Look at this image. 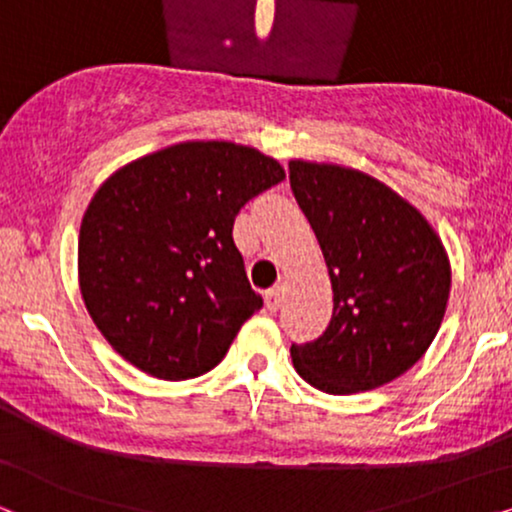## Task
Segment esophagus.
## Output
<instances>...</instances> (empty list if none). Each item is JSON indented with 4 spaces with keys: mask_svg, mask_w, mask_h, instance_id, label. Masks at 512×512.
Instances as JSON below:
<instances>
[{
    "mask_svg": "<svg viewBox=\"0 0 512 512\" xmlns=\"http://www.w3.org/2000/svg\"><path fill=\"white\" fill-rule=\"evenodd\" d=\"M281 302H283L281 288H271V290L264 292V306H267L269 311H278V309H281Z\"/></svg>",
    "mask_w": 512,
    "mask_h": 512,
    "instance_id": "obj_1",
    "label": "esophagus"
}]
</instances>
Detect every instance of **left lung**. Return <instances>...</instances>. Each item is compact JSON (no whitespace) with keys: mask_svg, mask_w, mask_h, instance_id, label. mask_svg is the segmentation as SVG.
Listing matches in <instances>:
<instances>
[{"mask_svg":"<svg viewBox=\"0 0 512 512\" xmlns=\"http://www.w3.org/2000/svg\"><path fill=\"white\" fill-rule=\"evenodd\" d=\"M292 194L323 250L332 318L292 344V363L318 391H372L424 356L445 318L447 252L426 217L384 182L332 163L290 161Z\"/></svg>","mask_w":512,"mask_h":512,"instance_id":"obj_1","label":"left lung"}]
</instances>
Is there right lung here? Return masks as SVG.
Wrapping results in <instances>:
<instances>
[{"label": "right lung", "instance_id": "right-lung-1", "mask_svg": "<svg viewBox=\"0 0 512 512\" xmlns=\"http://www.w3.org/2000/svg\"><path fill=\"white\" fill-rule=\"evenodd\" d=\"M283 180L271 156L208 140L142 156L102 182L81 220L79 288L121 358L168 381L220 363L262 306L234 220Z\"/></svg>", "mask_w": 512, "mask_h": 512}]
</instances>
